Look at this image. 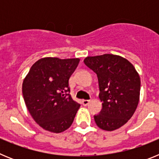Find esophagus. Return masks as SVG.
Segmentation results:
<instances>
[{
  "label": "esophagus",
  "instance_id": "esophagus-1",
  "mask_svg": "<svg viewBox=\"0 0 159 159\" xmlns=\"http://www.w3.org/2000/svg\"><path fill=\"white\" fill-rule=\"evenodd\" d=\"M89 102H90V100H88V99H84V100H82V104L84 105V106H87V105H88Z\"/></svg>",
  "mask_w": 159,
  "mask_h": 159
}]
</instances>
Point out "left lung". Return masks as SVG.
<instances>
[{
    "label": "left lung",
    "instance_id": "obj_1",
    "mask_svg": "<svg viewBox=\"0 0 159 159\" xmlns=\"http://www.w3.org/2000/svg\"><path fill=\"white\" fill-rule=\"evenodd\" d=\"M84 64L97 75L102 110L95 115V123L102 130H116L132 117L140 95V77L128 60L104 54L88 57Z\"/></svg>",
    "mask_w": 159,
    "mask_h": 159
}]
</instances>
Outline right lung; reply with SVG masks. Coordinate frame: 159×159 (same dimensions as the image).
Wrapping results in <instances>:
<instances>
[{"label": "right lung", "mask_w": 159, "mask_h": 159, "mask_svg": "<svg viewBox=\"0 0 159 159\" xmlns=\"http://www.w3.org/2000/svg\"><path fill=\"white\" fill-rule=\"evenodd\" d=\"M79 63L78 58L40 59L24 80L25 104L36 123L44 130L60 133L73 123L80 104L70 95L68 80Z\"/></svg>", "instance_id": "obj_1"}]
</instances>
